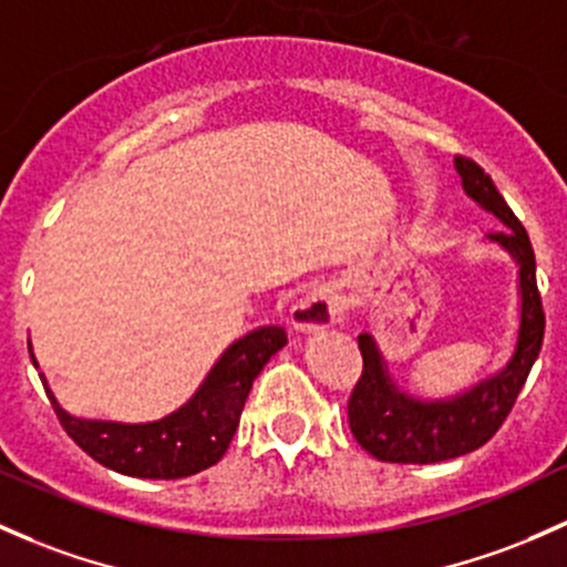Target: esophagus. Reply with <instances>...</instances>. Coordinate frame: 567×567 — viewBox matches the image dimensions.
I'll return each instance as SVG.
<instances>
[{
	"label": "esophagus",
	"instance_id": "1",
	"mask_svg": "<svg viewBox=\"0 0 567 567\" xmlns=\"http://www.w3.org/2000/svg\"><path fill=\"white\" fill-rule=\"evenodd\" d=\"M339 315H342V301L337 290L318 288L296 301V307L290 309V323L299 331H320L337 323Z\"/></svg>",
	"mask_w": 567,
	"mask_h": 567
}]
</instances>
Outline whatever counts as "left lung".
<instances>
[{
    "label": "left lung",
    "instance_id": "1",
    "mask_svg": "<svg viewBox=\"0 0 567 567\" xmlns=\"http://www.w3.org/2000/svg\"><path fill=\"white\" fill-rule=\"evenodd\" d=\"M464 193L503 219L508 228L488 234L492 241L508 249L519 264L522 323L514 359L503 372L484 380L462 396L445 402H421L391 383L383 355L369 333L359 337L363 359L361 378L348 402V424L355 443L380 462L432 464L470 454L497 434L503 421L514 410L516 396L527 383V374L544 344L546 315L535 279V252L527 230L505 204L492 176L475 159L456 157Z\"/></svg>",
    "mask_w": 567,
    "mask_h": 567
}]
</instances>
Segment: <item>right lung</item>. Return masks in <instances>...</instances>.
<instances>
[{
    "instance_id": "obj_1",
    "label": "right lung",
    "mask_w": 567,
    "mask_h": 567,
    "mask_svg": "<svg viewBox=\"0 0 567 567\" xmlns=\"http://www.w3.org/2000/svg\"><path fill=\"white\" fill-rule=\"evenodd\" d=\"M285 344H288V333L279 326H264L247 333L225 350L204 385L184 408L152 424L75 419L59 408L43 374L40 380H43L59 424L94 462L122 475H133V478H187L225 456L252 380Z\"/></svg>"
}]
</instances>
